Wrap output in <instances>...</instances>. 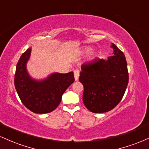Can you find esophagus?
<instances>
[{
    "label": "esophagus",
    "instance_id": "obj_1",
    "mask_svg": "<svg viewBox=\"0 0 149 149\" xmlns=\"http://www.w3.org/2000/svg\"><path fill=\"white\" fill-rule=\"evenodd\" d=\"M73 73H74V78H75V80H78V77H79V75H80V73H79V71L78 70H75L74 71H73Z\"/></svg>",
    "mask_w": 149,
    "mask_h": 149
}]
</instances>
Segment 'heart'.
<instances>
[{
    "label": "heart",
    "mask_w": 149,
    "mask_h": 149,
    "mask_svg": "<svg viewBox=\"0 0 149 149\" xmlns=\"http://www.w3.org/2000/svg\"><path fill=\"white\" fill-rule=\"evenodd\" d=\"M92 50H93V48L92 47H89V46L84 47L83 49V50H82V54H88L90 52H91L90 54V57L88 58L89 61H93L97 57V53L96 52H92Z\"/></svg>",
    "instance_id": "1"
}]
</instances>
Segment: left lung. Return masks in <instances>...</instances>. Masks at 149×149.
<instances>
[{"label":"left lung","instance_id":"8db88e82","mask_svg":"<svg viewBox=\"0 0 149 149\" xmlns=\"http://www.w3.org/2000/svg\"><path fill=\"white\" fill-rule=\"evenodd\" d=\"M112 56L81 66L79 81L84 87L83 103L92 113L112 110L122 100L128 84L127 61L113 43Z\"/></svg>","mask_w":149,"mask_h":149}]
</instances>
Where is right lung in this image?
Listing matches in <instances>:
<instances>
[{
	"label": "right lung",
	"mask_w": 149,
	"mask_h": 149,
	"mask_svg": "<svg viewBox=\"0 0 149 149\" xmlns=\"http://www.w3.org/2000/svg\"><path fill=\"white\" fill-rule=\"evenodd\" d=\"M31 48L22 54L16 66L15 86L24 105L36 113L53 111L60 104L66 89L74 82L73 72L53 73L43 80H36L26 69Z\"/></svg>",
	"instance_id": "right-lung-1"
}]
</instances>
